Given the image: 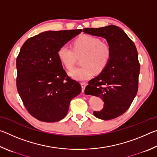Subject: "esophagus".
<instances>
[{
  "label": "esophagus",
  "mask_w": 157,
  "mask_h": 157,
  "mask_svg": "<svg viewBox=\"0 0 157 157\" xmlns=\"http://www.w3.org/2000/svg\"><path fill=\"white\" fill-rule=\"evenodd\" d=\"M86 84H85V83H81L82 92V93H84V89H85V87H86Z\"/></svg>",
  "instance_id": "obj_1"
}]
</instances>
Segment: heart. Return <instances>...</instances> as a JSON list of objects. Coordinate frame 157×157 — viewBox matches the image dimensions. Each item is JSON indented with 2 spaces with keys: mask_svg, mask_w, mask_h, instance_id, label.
<instances>
[{
  "mask_svg": "<svg viewBox=\"0 0 157 157\" xmlns=\"http://www.w3.org/2000/svg\"><path fill=\"white\" fill-rule=\"evenodd\" d=\"M81 56L82 67L73 69L68 75L76 80L86 81L94 73H102L107 67L111 57V46L98 37L84 34L73 41V50L62 46L57 51L58 59L68 70L73 68L77 57Z\"/></svg>",
  "mask_w": 157,
  "mask_h": 157,
  "instance_id": "b5f03b06",
  "label": "heart"
}]
</instances>
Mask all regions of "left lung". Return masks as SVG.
Masks as SVG:
<instances>
[{"label":"left lung","instance_id":"left-lung-1","mask_svg":"<svg viewBox=\"0 0 157 157\" xmlns=\"http://www.w3.org/2000/svg\"><path fill=\"white\" fill-rule=\"evenodd\" d=\"M83 32L107 40L111 48L107 67L91 79L84 90L89 95L102 98L104 107L94 115L102 120H111L128 109L139 88L140 63L136 48L126 33L118 26L84 28ZM86 94V93H85Z\"/></svg>","mask_w":157,"mask_h":157}]
</instances>
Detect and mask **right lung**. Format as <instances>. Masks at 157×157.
Here are the masks:
<instances>
[{"mask_svg":"<svg viewBox=\"0 0 157 157\" xmlns=\"http://www.w3.org/2000/svg\"><path fill=\"white\" fill-rule=\"evenodd\" d=\"M79 30L46 31L26 40L17 58V87L23 105L37 120L52 123L68 113L71 100L82 91L58 59L59 48Z\"/></svg>","mask_w":157,"mask_h":157,"instance_id":"obj_1","label":"right lung"}]
</instances>
